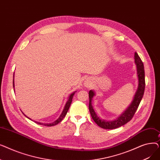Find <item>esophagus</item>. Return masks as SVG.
Masks as SVG:
<instances>
[{"mask_svg": "<svg viewBox=\"0 0 160 160\" xmlns=\"http://www.w3.org/2000/svg\"><path fill=\"white\" fill-rule=\"evenodd\" d=\"M85 86H86V87H90L91 86V83L90 82V81H89V80H86V82H85Z\"/></svg>", "mask_w": 160, "mask_h": 160, "instance_id": "1", "label": "esophagus"}]
</instances>
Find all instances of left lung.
<instances>
[{
  "mask_svg": "<svg viewBox=\"0 0 160 160\" xmlns=\"http://www.w3.org/2000/svg\"><path fill=\"white\" fill-rule=\"evenodd\" d=\"M134 59H135V63L136 65L137 68V74L138 77V88L130 105L117 119L114 121H108L100 119L93 110V108L91 103L92 100H93V98L95 95V93L93 90H90L89 92V112L91 113L92 119H93L96 124L98 126H99L100 128L110 130L119 128L121 127V126L129 122L132 119V117H133L136 110H138V106L141 102V100L142 97H143L145 91V69L143 63L141 61L140 57L139 56L137 52H135V54H134Z\"/></svg>",
  "mask_w": 160,
  "mask_h": 160,
  "instance_id": "left-lung-1",
  "label": "left lung"
}]
</instances>
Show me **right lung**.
<instances>
[{
    "mask_svg": "<svg viewBox=\"0 0 160 160\" xmlns=\"http://www.w3.org/2000/svg\"><path fill=\"white\" fill-rule=\"evenodd\" d=\"M13 78H14V75H13ZM13 88H14V78H13ZM14 91H15V89H14ZM75 92H76V91L73 92L72 93H71V94L69 95V98H68V100H67L66 104H65V107H64V108H63V110L62 113H61L60 117H59V118H58L57 120H56L54 122H52V123H49V124L41 123V122H36V121H34V122H36V123H38V124H41V125H43V126H47V127H52V126H54V125L58 124L59 122H60L63 120V119L64 118L65 116L66 115L67 112H68V110H69V107H70V106H71V102H72V98H73V96H74V93H75ZM23 114H24V113H23ZM25 116L27 117V115H25ZM27 117L28 119H29L31 120V119H30L29 117Z\"/></svg>",
    "mask_w": 160,
    "mask_h": 160,
    "instance_id": "add662e5",
    "label": "right lung"
}]
</instances>
